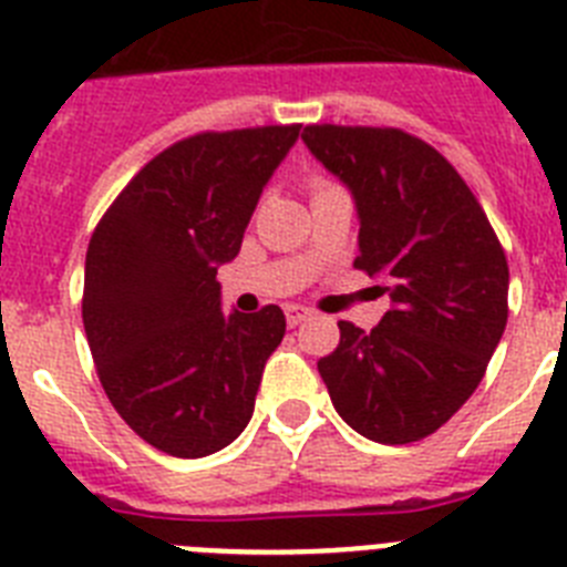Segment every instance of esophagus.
Returning a JSON list of instances; mask_svg holds the SVG:
<instances>
[{
  "mask_svg": "<svg viewBox=\"0 0 567 567\" xmlns=\"http://www.w3.org/2000/svg\"><path fill=\"white\" fill-rule=\"evenodd\" d=\"M284 316H287L289 327H298V323L307 321L312 312H309L307 307H301V303H287V307H284Z\"/></svg>",
  "mask_w": 567,
  "mask_h": 567,
  "instance_id": "1",
  "label": "esophagus"
}]
</instances>
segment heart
Instances as JSON below:
<instances>
[{
  "label": "heart",
  "instance_id": "heart-1",
  "mask_svg": "<svg viewBox=\"0 0 567 567\" xmlns=\"http://www.w3.org/2000/svg\"><path fill=\"white\" fill-rule=\"evenodd\" d=\"M318 186H327V183H323V181H316V188H318Z\"/></svg>",
  "mask_w": 567,
  "mask_h": 567
}]
</instances>
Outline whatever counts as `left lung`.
I'll use <instances>...</instances> for the list:
<instances>
[{"instance_id": "obj_1", "label": "left lung", "mask_w": 567, "mask_h": 567, "mask_svg": "<svg viewBox=\"0 0 567 567\" xmlns=\"http://www.w3.org/2000/svg\"><path fill=\"white\" fill-rule=\"evenodd\" d=\"M303 143L352 192L355 269L386 280L393 307L364 332L338 323L318 361L355 433L410 444L471 399L507 323V260L478 200L442 154L399 128L307 125Z\"/></svg>"}]
</instances>
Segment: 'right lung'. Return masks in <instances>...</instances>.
I'll list each match as a JSON object with an SVG mask.
<instances>
[{
  "label": "right lung",
  "mask_w": 567,
  "mask_h": 567,
  "mask_svg": "<svg viewBox=\"0 0 567 567\" xmlns=\"http://www.w3.org/2000/svg\"><path fill=\"white\" fill-rule=\"evenodd\" d=\"M301 125L203 132L145 163L111 203L85 255L82 323L123 422L177 458L224 450L255 413L287 318L220 309L217 266L244 231Z\"/></svg>",
  "instance_id": "add662e5"
}]
</instances>
